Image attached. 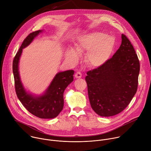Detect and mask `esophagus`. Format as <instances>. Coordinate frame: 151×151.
<instances>
[{
	"label": "esophagus",
	"mask_w": 151,
	"mask_h": 151,
	"mask_svg": "<svg viewBox=\"0 0 151 151\" xmlns=\"http://www.w3.org/2000/svg\"><path fill=\"white\" fill-rule=\"evenodd\" d=\"M75 78H81L82 77V74L80 72H77L75 75Z\"/></svg>",
	"instance_id": "34e87169"
}]
</instances>
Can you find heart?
I'll list each match as a JSON object with an SVG mask.
<instances>
[{
    "label": "heart",
    "mask_w": 151,
    "mask_h": 151,
    "mask_svg": "<svg viewBox=\"0 0 151 151\" xmlns=\"http://www.w3.org/2000/svg\"><path fill=\"white\" fill-rule=\"evenodd\" d=\"M116 46L115 37L103 32H95L81 37L75 45V50L70 48L65 53L68 61L75 64L79 60L78 54L88 51L87 61L94 68L101 66L109 60Z\"/></svg>",
    "instance_id": "obj_1"
}]
</instances>
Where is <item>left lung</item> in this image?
Wrapping results in <instances>:
<instances>
[{
    "mask_svg": "<svg viewBox=\"0 0 151 151\" xmlns=\"http://www.w3.org/2000/svg\"><path fill=\"white\" fill-rule=\"evenodd\" d=\"M119 48L105 64L85 77L93 111L101 116L121 112L130 103L138 86L140 63L130 41L123 34Z\"/></svg>",
    "mask_w": 151,
    "mask_h": 151,
    "instance_id": "1",
    "label": "left lung"
}]
</instances>
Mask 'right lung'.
Segmentation results:
<instances>
[{
	"instance_id": "add662e5",
	"label": "right lung",
	"mask_w": 151,
	"mask_h": 151,
	"mask_svg": "<svg viewBox=\"0 0 151 151\" xmlns=\"http://www.w3.org/2000/svg\"><path fill=\"white\" fill-rule=\"evenodd\" d=\"M43 30L30 33L24 40L12 63V70L17 96L26 109L33 115L42 119H52L58 115L64 106L63 93L73 81L74 70L58 72L45 92L35 95L27 91L21 82L19 73V61L23 49L29 45Z\"/></svg>"
}]
</instances>
